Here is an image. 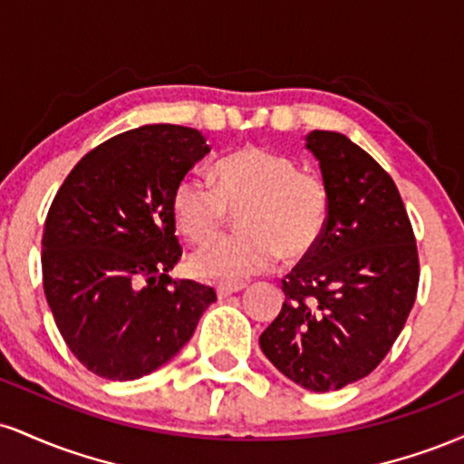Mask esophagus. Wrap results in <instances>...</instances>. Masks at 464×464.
Returning a JSON list of instances; mask_svg holds the SVG:
<instances>
[{"mask_svg": "<svg viewBox=\"0 0 464 464\" xmlns=\"http://www.w3.org/2000/svg\"><path fill=\"white\" fill-rule=\"evenodd\" d=\"M242 290H244L242 284H227V285H218L216 295L218 299H227V296L236 295V292H242Z\"/></svg>", "mask_w": 464, "mask_h": 464, "instance_id": "34e87169", "label": "esophagus"}]
</instances>
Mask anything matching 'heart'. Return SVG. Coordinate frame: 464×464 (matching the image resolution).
<instances>
[{
  "mask_svg": "<svg viewBox=\"0 0 464 464\" xmlns=\"http://www.w3.org/2000/svg\"><path fill=\"white\" fill-rule=\"evenodd\" d=\"M216 185L180 179L172 214L189 242L209 244L239 214L242 236L222 239L191 257V270L207 281H242L273 268L279 257L301 262L321 242L329 216V191L318 177L299 172L285 154L246 146L216 165Z\"/></svg>",
  "mask_w": 464,
  "mask_h": 464,
  "instance_id": "b5f03b06",
  "label": "heart"
}]
</instances>
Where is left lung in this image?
Masks as SVG:
<instances>
[{
  "mask_svg": "<svg viewBox=\"0 0 464 464\" xmlns=\"http://www.w3.org/2000/svg\"><path fill=\"white\" fill-rule=\"evenodd\" d=\"M305 148L329 191L318 246L284 279L264 355L307 391H338L386 358L414 305L419 255L395 180L347 135L312 130Z\"/></svg>",
  "mask_w": 464,
  "mask_h": 464,
  "instance_id": "left-lung-1",
  "label": "left lung"
}]
</instances>
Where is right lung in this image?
<instances>
[{
  "mask_svg": "<svg viewBox=\"0 0 464 464\" xmlns=\"http://www.w3.org/2000/svg\"><path fill=\"white\" fill-rule=\"evenodd\" d=\"M196 129L148 124L80 159L44 228V290L67 347L95 375L132 382L194 335L214 287L172 279V194L209 154Z\"/></svg>",
  "mask_w": 464,
  "mask_h": 464,
  "instance_id": "obj_1",
  "label": "right lung"
}]
</instances>
